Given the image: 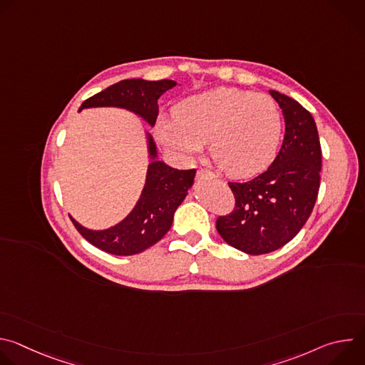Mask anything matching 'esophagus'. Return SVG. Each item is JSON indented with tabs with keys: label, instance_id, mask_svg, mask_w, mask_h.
Returning <instances> with one entry per match:
<instances>
[{
	"label": "esophagus",
	"instance_id": "obj_1",
	"mask_svg": "<svg viewBox=\"0 0 365 365\" xmlns=\"http://www.w3.org/2000/svg\"><path fill=\"white\" fill-rule=\"evenodd\" d=\"M197 178H199V179H202V178L217 179V176H215L212 172H210V170H205V169H200V170H197Z\"/></svg>",
	"mask_w": 365,
	"mask_h": 365
}]
</instances>
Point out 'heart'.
<instances>
[{"label": "heart", "mask_w": 365, "mask_h": 365, "mask_svg": "<svg viewBox=\"0 0 365 365\" xmlns=\"http://www.w3.org/2000/svg\"><path fill=\"white\" fill-rule=\"evenodd\" d=\"M283 121L276 102L263 93L217 88L178 103L175 117H162L159 140L185 158L210 141L212 160L237 178L266 170L276 159Z\"/></svg>", "instance_id": "obj_1"}]
</instances>
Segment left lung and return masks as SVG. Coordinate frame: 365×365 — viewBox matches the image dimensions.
<instances>
[{
    "mask_svg": "<svg viewBox=\"0 0 365 365\" xmlns=\"http://www.w3.org/2000/svg\"><path fill=\"white\" fill-rule=\"evenodd\" d=\"M270 95L284 115L282 148L262 175L228 183L235 207L217 220L224 241L251 255L272 252L293 240L310 217L321 185L322 150L314 117L293 98L277 91Z\"/></svg>",
    "mask_w": 365,
    "mask_h": 365,
    "instance_id": "left-lung-1",
    "label": "left lung"
}]
</instances>
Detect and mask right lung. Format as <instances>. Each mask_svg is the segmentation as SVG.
<instances>
[{"instance_id":"obj_1","label":"right lung","mask_w":365,"mask_h":365,"mask_svg":"<svg viewBox=\"0 0 365 365\" xmlns=\"http://www.w3.org/2000/svg\"><path fill=\"white\" fill-rule=\"evenodd\" d=\"M176 86L175 81H120L83 101L81 110L91 107H120L143 117L154 125L159 115L158 99ZM148 153L153 162L148 165L145 185L134 210L115 227L103 231H92L72 222L79 234L96 248L115 254L133 255L144 251L170 230L175 211L187 195L196 169L179 170L155 159V144L148 134Z\"/></svg>"}]
</instances>
